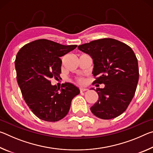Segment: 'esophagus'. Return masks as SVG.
Segmentation results:
<instances>
[{"instance_id":"1","label":"esophagus","mask_w":153,"mask_h":153,"mask_svg":"<svg viewBox=\"0 0 153 153\" xmlns=\"http://www.w3.org/2000/svg\"><path fill=\"white\" fill-rule=\"evenodd\" d=\"M86 90H88V89L84 88H79V91L81 92H85V91H86Z\"/></svg>"}]
</instances>
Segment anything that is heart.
Segmentation results:
<instances>
[{
	"label": "heart",
	"mask_w": 153,
	"mask_h": 153,
	"mask_svg": "<svg viewBox=\"0 0 153 153\" xmlns=\"http://www.w3.org/2000/svg\"><path fill=\"white\" fill-rule=\"evenodd\" d=\"M77 82L79 83V84H82V83L84 82V79H83L82 78H78V79H77Z\"/></svg>",
	"instance_id": "1"
}]
</instances>
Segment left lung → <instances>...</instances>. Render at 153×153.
Masks as SVG:
<instances>
[{
  "instance_id": "8db88e82",
  "label": "left lung",
  "mask_w": 153,
  "mask_h": 153,
  "mask_svg": "<svg viewBox=\"0 0 153 153\" xmlns=\"http://www.w3.org/2000/svg\"><path fill=\"white\" fill-rule=\"evenodd\" d=\"M78 49L93 59L94 84L105 85L104 88L94 90L98 100L90 108L92 113L102 120L118 117L136 92L139 69L135 53L126 44L113 38L93 40L79 45Z\"/></svg>"
}]
</instances>
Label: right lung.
Listing matches in <instances>:
<instances>
[{"mask_svg": "<svg viewBox=\"0 0 153 153\" xmlns=\"http://www.w3.org/2000/svg\"><path fill=\"white\" fill-rule=\"evenodd\" d=\"M77 45H62L40 39L24 45L17 54L15 66L17 81L25 102L39 119L59 121L68 113L71 102L79 90L70 83L61 88L52 86L51 79L61 73L60 57L74 50Z\"/></svg>", "mask_w": 153, "mask_h": 153, "instance_id": "add662e5", "label": "right lung"}]
</instances>
